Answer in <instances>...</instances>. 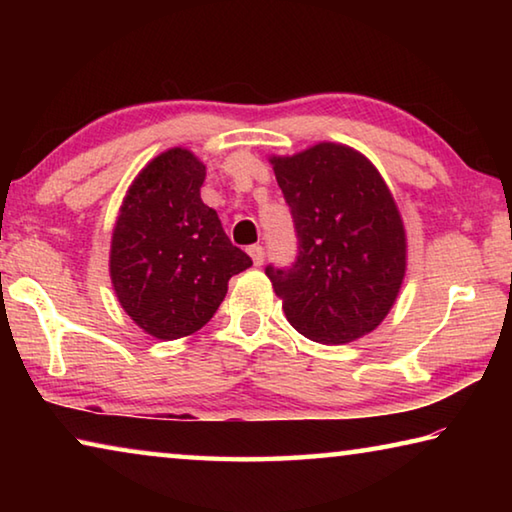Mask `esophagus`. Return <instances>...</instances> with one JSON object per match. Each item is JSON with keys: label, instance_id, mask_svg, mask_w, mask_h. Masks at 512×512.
<instances>
[{"label": "esophagus", "instance_id": "1", "mask_svg": "<svg viewBox=\"0 0 512 512\" xmlns=\"http://www.w3.org/2000/svg\"><path fill=\"white\" fill-rule=\"evenodd\" d=\"M248 255L253 257V264H255V266H262V264H264V248L259 246V244L250 246V248H248Z\"/></svg>", "mask_w": 512, "mask_h": 512}]
</instances>
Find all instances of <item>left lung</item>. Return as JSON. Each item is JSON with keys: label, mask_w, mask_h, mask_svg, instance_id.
<instances>
[{"label": "left lung", "mask_w": 512, "mask_h": 512, "mask_svg": "<svg viewBox=\"0 0 512 512\" xmlns=\"http://www.w3.org/2000/svg\"><path fill=\"white\" fill-rule=\"evenodd\" d=\"M271 164L298 237L296 262L266 266L284 314L316 343L357 341L386 318L406 273L391 189L366 155L334 142Z\"/></svg>", "instance_id": "left-lung-1"}]
</instances>
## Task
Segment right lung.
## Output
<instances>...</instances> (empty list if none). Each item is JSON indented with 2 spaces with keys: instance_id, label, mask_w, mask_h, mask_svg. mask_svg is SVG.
<instances>
[{
  "instance_id": "1",
  "label": "right lung",
  "mask_w": 512,
  "mask_h": 512,
  "mask_svg": "<svg viewBox=\"0 0 512 512\" xmlns=\"http://www.w3.org/2000/svg\"><path fill=\"white\" fill-rule=\"evenodd\" d=\"M205 164L187 149L153 158L133 180L110 246V277L121 307L162 341L210 320L232 275L253 266L201 201Z\"/></svg>"
}]
</instances>
